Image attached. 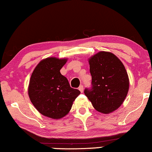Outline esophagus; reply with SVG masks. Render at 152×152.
Here are the masks:
<instances>
[{"label":"esophagus","instance_id":"esophagus-1","mask_svg":"<svg viewBox=\"0 0 152 152\" xmlns=\"http://www.w3.org/2000/svg\"><path fill=\"white\" fill-rule=\"evenodd\" d=\"M79 91L82 93L83 91H84V86H83V85H81V86L79 87Z\"/></svg>","mask_w":152,"mask_h":152}]
</instances>
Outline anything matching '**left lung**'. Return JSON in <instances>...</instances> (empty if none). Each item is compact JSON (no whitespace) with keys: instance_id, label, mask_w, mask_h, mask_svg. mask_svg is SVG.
I'll return each instance as SVG.
<instances>
[{"instance_id":"8db88e82","label":"left lung","mask_w":152,"mask_h":152,"mask_svg":"<svg viewBox=\"0 0 152 152\" xmlns=\"http://www.w3.org/2000/svg\"><path fill=\"white\" fill-rule=\"evenodd\" d=\"M91 88L84 94L96 110L109 114L124 102L129 89V79L124 65L110 52L101 51L89 59Z\"/></svg>"}]
</instances>
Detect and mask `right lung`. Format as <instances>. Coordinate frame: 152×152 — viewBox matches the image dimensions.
Instances as JSON below:
<instances>
[{
  "label": "right lung",
  "mask_w": 152,
  "mask_h": 152,
  "mask_svg": "<svg viewBox=\"0 0 152 152\" xmlns=\"http://www.w3.org/2000/svg\"><path fill=\"white\" fill-rule=\"evenodd\" d=\"M66 62V58H47L38 63L29 80L28 94L31 103L42 115L53 119L66 116L81 93L71 88L60 72Z\"/></svg>",
  "instance_id": "add662e5"
}]
</instances>
